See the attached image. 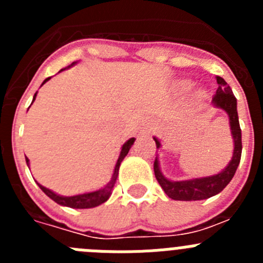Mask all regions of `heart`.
Here are the masks:
<instances>
[{
	"label": "heart",
	"mask_w": 263,
	"mask_h": 263,
	"mask_svg": "<svg viewBox=\"0 0 263 263\" xmlns=\"http://www.w3.org/2000/svg\"><path fill=\"white\" fill-rule=\"evenodd\" d=\"M191 88H192L191 80H182L178 84V89L182 90V92H187V90H190ZM197 97H199V99H204V97H205V92H204V90H199V92H197Z\"/></svg>",
	"instance_id": "b5f03b06"
}]
</instances>
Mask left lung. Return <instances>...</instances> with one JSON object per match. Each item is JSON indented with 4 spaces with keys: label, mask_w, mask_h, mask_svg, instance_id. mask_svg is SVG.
I'll return each mask as SVG.
<instances>
[{
    "label": "left lung",
    "mask_w": 263,
    "mask_h": 263,
    "mask_svg": "<svg viewBox=\"0 0 263 263\" xmlns=\"http://www.w3.org/2000/svg\"><path fill=\"white\" fill-rule=\"evenodd\" d=\"M218 88L212 100L215 108L222 109L229 117V126H231V134L233 138V155L229 163L225 168H222L218 174L211 176H203V178H194L188 180H170L160 171L159 158H155L154 162V174L160 187L168 197L173 200L180 201H195L205 200L220 192L229 184L232 178L236 174V170L240 164L241 153H242V142H241V127L238 121V113H237V100L232 92L231 87L227 84V81L220 76H216ZM157 143V148L162 146L159 139L154 137Z\"/></svg>",
    "instance_id": "left-lung-1"
}]
</instances>
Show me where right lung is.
<instances>
[{
  "label": "right lung",
  "mask_w": 263,
  "mask_h": 263,
  "mask_svg": "<svg viewBox=\"0 0 263 263\" xmlns=\"http://www.w3.org/2000/svg\"><path fill=\"white\" fill-rule=\"evenodd\" d=\"M76 63H78V62H73L71 66H68L67 68H69V67H72V66H75ZM67 68H63V69H60V71H64V69H67ZM50 79L51 78L46 79V80L42 83V85L45 84L46 81L50 80ZM36 93H38V92H36ZM36 93L34 95V97H32V103H34V100H35ZM134 141H136V138H130V139H127L124 145H122V147H121V153H120V155H118L117 163H116V166H115V171H113V175H111V179L109 180L108 184L104 185V187L100 188V190H97V191L85 192V194L73 195V196H62V195L55 194L53 191H51V190L43 187V185L39 184V183H38L39 188H41L42 191L45 192V194L47 195L50 199H52L55 203L59 204V205L69 206V208H75V210H87V208H95V206L100 205V204L105 203L109 197H110L111 190H113V187H115V184H116V180H117L118 170H120L121 162H122V160H124V158L127 155L129 150L132 148V146H133ZM29 162H30L29 158H26L27 166H30Z\"/></svg>",
  "instance_id": "1"
}]
</instances>
